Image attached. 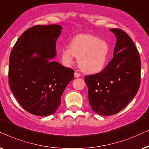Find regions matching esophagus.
<instances>
[{
  "label": "esophagus",
  "mask_w": 149,
  "mask_h": 149,
  "mask_svg": "<svg viewBox=\"0 0 149 149\" xmlns=\"http://www.w3.org/2000/svg\"><path fill=\"white\" fill-rule=\"evenodd\" d=\"M80 76H81V75L79 73L76 72V71L74 73V77H75V78H79V77H80Z\"/></svg>",
  "instance_id": "1"
}]
</instances>
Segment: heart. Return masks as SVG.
I'll return each mask as SVG.
<instances>
[{"mask_svg": "<svg viewBox=\"0 0 149 149\" xmlns=\"http://www.w3.org/2000/svg\"><path fill=\"white\" fill-rule=\"evenodd\" d=\"M109 52L105 41L90 34H79L71 40L69 47L63 49L61 55L66 65H72L76 57L81 70L86 73H95L104 68Z\"/></svg>", "mask_w": 149, "mask_h": 149, "instance_id": "heart-1", "label": "heart"}]
</instances>
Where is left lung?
<instances>
[{"label":"left lung","instance_id":"obj_1","mask_svg":"<svg viewBox=\"0 0 149 149\" xmlns=\"http://www.w3.org/2000/svg\"><path fill=\"white\" fill-rule=\"evenodd\" d=\"M110 31L117 38L113 58L100 73L84 79L92 110L101 116L120 112L135 96L140 85L141 61L135 44L124 31Z\"/></svg>","mask_w":149,"mask_h":149}]
</instances>
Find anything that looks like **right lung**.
<instances>
[{
    "label": "right lung",
    "instance_id": "add662e5",
    "mask_svg": "<svg viewBox=\"0 0 149 149\" xmlns=\"http://www.w3.org/2000/svg\"><path fill=\"white\" fill-rule=\"evenodd\" d=\"M63 27L36 25L18 39L9 57V82L13 94L27 112L38 116L54 113L74 71L53 60Z\"/></svg>",
    "mask_w": 149,
    "mask_h": 149
}]
</instances>
